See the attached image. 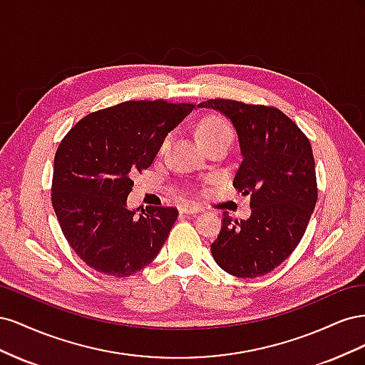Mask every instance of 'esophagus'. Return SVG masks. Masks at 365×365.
I'll return each instance as SVG.
<instances>
[{"instance_id": "1", "label": "esophagus", "mask_w": 365, "mask_h": 365, "mask_svg": "<svg viewBox=\"0 0 365 365\" xmlns=\"http://www.w3.org/2000/svg\"><path fill=\"white\" fill-rule=\"evenodd\" d=\"M180 212L184 215H193V213H200L202 212V207L196 205V204H184L180 207Z\"/></svg>"}]
</instances>
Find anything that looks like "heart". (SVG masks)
<instances>
[{
  "label": "heart",
  "instance_id": "b5f03b06",
  "mask_svg": "<svg viewBox=\"0 0 365 365\" xmlns=\"http://www.w3.org/2000/svg\"><path fill=\"white\" fill-rule=\"evenodd\" d=\"M196 138L197 141L201 143V146L205 149L210 145H213V143L217 141H224V140H230L233 138V129H231V125L228 121L220 117L217 114H212V115H207L204 117L200 123L196 125ZM169 137L164 138L161 149H165L169 145Z\"/></svg>",
  "mask_w": 365,
  "mask_h": 365
}]
</instances>
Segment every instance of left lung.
<instances>
[{
	"instance_id": "8db88e82",
	"label": "left lung",
	"mask_w": 365,
	"mask_h": 365,
	"mask_svg": "<svg viewBox=\"0 0 365 365\" xmlns=\"http://www.w3.org/2000/svg\"><path fill=\"white\" fill-rule=\"evenodd\" d=\"M197 106L217 109L233 121L244 157L233 185L251 195L252 208L247 220L224 213L213 259L236 277H260L291 256L312 216L318 189L311 141L274 106L228 98Z\"/></svg>"
}]
</instances>
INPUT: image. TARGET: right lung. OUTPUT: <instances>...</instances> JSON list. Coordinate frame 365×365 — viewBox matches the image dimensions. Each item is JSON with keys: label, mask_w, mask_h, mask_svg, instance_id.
I'll return each mask as SVG.
<instances>
[{"label": "right lung", "mask_w": 365, "mask_h": 365, "mask_svg": "<svg viewBox=\"0 0 365 365\" xmlns=\"http://www.w3.org/2000/svg\"><path fill=\"white\" fill-rule=\"evenodd\" d=\"M193 108L161 98L123 102L85 115L59 143L51 204L65 239L90 268L129 277L157 257L178 210H128L132 176L150 168L165 135Z\"/></svg>", "instance_id": "right-lung-1"}]
</instances>
